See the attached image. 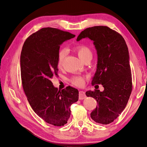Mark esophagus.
<instances>
[{"label":"esophagus","mask_w":147,"mask_h":147,"mask_svg":"<svg viewBox=\"0 0 147 147\" xmlns=\"http://www.w3.org/2000/svg\"><path fill=\"white\" fill-rule=\"evenodd\" d=\"M86 95H85V92L83 91H80L79 92V99L80 100H83L85 99L86 98Z\"/></svg>","instance_id":"esophagus-1"}]
</instances>
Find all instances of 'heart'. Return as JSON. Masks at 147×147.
<instances>
[{
  "label": "heart",
  "mask_w": 147,
  "mask_h": 147,
  "mask_svg": "<svg viewBox=\"0 0 147 147\" xmlns=\"http://www.w3.org/2000/svg\"><path fill=\"white\" fill-rule=\"evenodd\" d=\"M74 50L77 52L78 55L80 58L83 61L86 59L88 57H91L92 56V52L88 47L84 45H77L74 47ZM67 54V50L65 48H61L59 50L57 54V66L59 67H61L64 59ZM70 82L74 85L77 86H83L85 83V80L82 76H75L72 77L70 79Z\"/></svg>",
  "instance_id": "b5f03b06"
}]
</instances>
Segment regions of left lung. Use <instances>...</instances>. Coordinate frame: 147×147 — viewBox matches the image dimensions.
Instances as JSON below:
<instances>
[{
	"label": "left lung",
	"mask_w": 147,
	"mask_h": 147,
	"mask_svg": "<svg viewBox=\"0 0 147 147\" xmlns=\"http://www.w3.org/2000/svg\"><path fill=\"white\" fill-rule=\"evenodd\" d=\"M93 41L97 51V69L92 85H102L103 92L95 89L86 92L98 105L90 114L96 123H112L125 109L132 92L131 72L129 52L123 37L105 26L88 28L82 31L77 41L84 38Z\"/></svg>",
	"instance_id": "obj_1"
}]
</instances>
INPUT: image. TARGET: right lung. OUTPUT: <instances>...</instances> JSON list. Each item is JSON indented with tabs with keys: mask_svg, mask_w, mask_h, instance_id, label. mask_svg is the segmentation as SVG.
I'll list each match as a JSON object with an SVG mask.
<instances>
[{
	"mask_svg": "<svg viewBox=\"0 0 147 147\" xmlns=\"http://www.w3.org/2000/svg\"><path fill=\"white\" fill-rule=\"evenodd\" d=\"M74 36L59 29L43 28L28 37L21 53L22 85L28 101L40 118L55 126L67 123L71 105L78 100L77 89L67 86L60 91L51 82L57 75L60 45Z\"/></svg>",
	"mask_w": 147,
	"mask_h": 147,
	"instance_id": "obj_1",
	"label": "right lung"
}]
</instances>
